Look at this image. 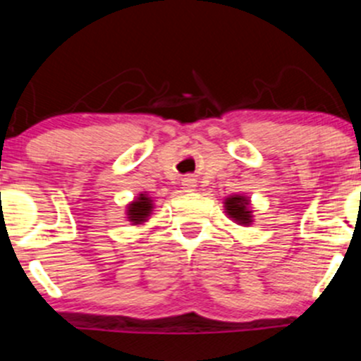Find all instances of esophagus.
I'll return each instance as SVG.
<instances>
[{
	"label": "esophagus",
	"mask_w": 361,
	"mask_h": 361,
	"mask_svg": "<svg viewBox=\"0 0 361 361\" xmlns=\"http://www.w3.org/2000/svg\"><path fill=\"white\" fill-rule=\"evenodd\" d=\"M181 185H183V190L185 192H192L195 188V180L194 178H183V180H181Z\"/></svg>",
	"instance_id": "34e87169"
}]
</instances>
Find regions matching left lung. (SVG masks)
Listing matches in <instances>:
<instances>
[{"instance_id": "1", "label": "left lung", "mask_w": 361, "mask_h": 361, "mask_svg": "<svg viewBox=\"0 0 361 361\" xmlns=\"http://www.w3.org/2000/svg\"><path fill=\"white\" fill-rule=\"evenodd\" d=\"M225 213L231 220H234L238 225H251L253 214L250 209V199L246 195H231L224 202Z\"/></svg>"}]
</instances>
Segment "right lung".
<instances>
[{
  "label": "right lung",
  "instance_id": "1",
  "mask_svg": "<svg viewBox=\"0 0 361 361\" xmlns=\"http://www.w3.org/2000/svg\"><path fill=\"white\" fill-rule=\"evenodd\" d=\"M154 211V201L148 197V194H140L133 202L127 204V220L133 225H141L148 220V216Z\"/></svg>",
  "mask_w": 361,
  "mask_h": 361
}]
</instances>
